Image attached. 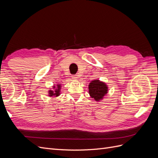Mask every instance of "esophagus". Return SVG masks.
Wrapping results in <instances>:
<instances>
[{
  "mask_svg": "<svg viewBox=\"0 0 158 158\" xmlns=\"http://www.w3.org/2000/svg\"><path fill=\"white\" fill-rule=\"evenodd\" d=\"M72 78H73L74 80H77L78 77H77V76H76V75H73V76H72Z\"/></svg>",
  "mask_w": 158,
  "mask_h": 158,
  "instance_id": "esophagus-1",
  "label": "esophagus"
}]
</instances>
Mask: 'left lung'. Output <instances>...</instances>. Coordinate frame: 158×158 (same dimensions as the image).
<instances>
[{
    "label": "left lung",
    "instance_id": "8db88e82",
    "mask_svg": "<svg viewBox=\"0 0 158 158\" xmlns=\"http://www.w3.org/2000/svg\"><path fill=\"white\" fill-rule=\"evenodd\" d=\"M89 94L90 97L94 98L96 102H99L108 92L107 84L99 80H94L88 85Z\"/></svg>",
    "mask_w": 158,
    "mask_h": 158
}]
</instances>
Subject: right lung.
Here are the masks:
<instances>
[{"label": "right lung", "instance_id": "obj_1", "mask_svg": "<svg viewBox=\"0 0 158 158\" xmlns=\"http://www.w3.org/2000/svg\"><path fill=\"white\" fill-rule=\"evenodd\" d=\"M53 90L49 89V97H58L60 94V89H61V84H56V85H53Z\"/></svg>", "mask_w": 158, "mask_h": 158}]
</instances>
